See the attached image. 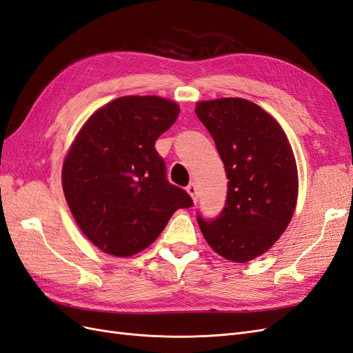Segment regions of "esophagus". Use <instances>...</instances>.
Returning <instances> with one entry per match:
<instances>
[{
    "instance_id": "esophagus-1",
    "label": "esophagus",
    "mask_w": 353,
    "mask_h": 353,
    "mask_svg": "<svg viewBox=\"0 0 353 353\" xmlns=\"http://www.w3.org/2000/svg\"><path fill=\"white\" fill-rule=\"evenodd\" d=\"M187 191H188V194L191 196V199H193V201L194 203H197V190H196V184L194 183H190L188 185H187Z\"/></svg>"
}]
</instances>
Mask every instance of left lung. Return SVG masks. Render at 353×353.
Instances as JSON below:
<instances>
[{"label":"left lung","mask_w":353,"mask_h":353,"mask_svg":"<svg viewBox=\"0 0 353 353\" xmlns=\"http://www.w3.org/2000/svg\"><path fill=\"white\" fill-rule=\"evenodd\" d=\"M196 114L225 166L228 191L218 216L197 222L210 248L232 262L268 250L290 222L297 200V168L281 126L243 99L200 101Z\"/></svg>","instance_id":"left-lung-1"}]
</instances>
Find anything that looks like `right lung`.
Returning <instances> with one entry per match:
<instances>
[{"label": "right lung", "mask_w": 353, "mask_h": 353, "mask_svg": "<svg viewBox=\"0 0 353 353\" xmlns=\"http://www.w3.org/2000/svg\"><path fill=\"white\" fill-rule=\"evenodd\" d=\"M179 114L160 97H121L82 126L63 165V190L82 232L99 249L131 256L148 248L172 213L193 206L170 184L156 140Z\"/></svg>", "instance_id": "obj_1"}]
</instances>
